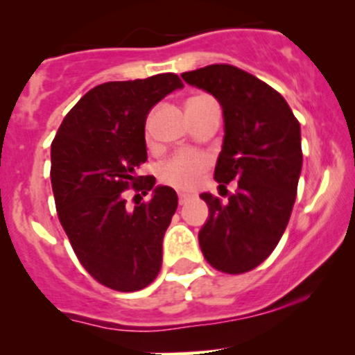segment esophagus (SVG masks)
I'll return each mask as SVG.
<instances>
[{
    "label": "esophagus",
    "mask_w": 355,
    "mask_h": 355,
    "mask_svg": "<svg viewBox=\"0 0 355 355\" xmlns=\"http://www.w3.org/2000/svg\"><path fill=\"white\" fill-rule=\"evenodd\" d=\"M178 198H179V205H186V202L189 201L191 199V194H186V193H179L178 194Z\"/></svg>",
    "instance_id": "34e87169"
}]
</instances>
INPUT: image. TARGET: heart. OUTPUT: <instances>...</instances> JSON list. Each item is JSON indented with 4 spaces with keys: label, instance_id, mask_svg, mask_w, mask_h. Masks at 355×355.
<instances>
[{
    "label": "heart",
    "instance_id": "b5f03b06",
    "mask_svg": "<svg viewBox=\"0 0 355 355\" xmlns=\"http://www.w3.org/2000/svg\"><path fill=\"white\" fill-rule=\"evenodd\" d=\"M206 98V95L201 97H193L191 101H199ZM146 137H149V124L146 125ZM209 157L196 150H181L174 154L159 167V179L167 186H173L176 189H193L198 184L201 174L208 169Z\"/></svg>",
    "mask_w": 355,
    "mask_h": 355
}]
</instances>
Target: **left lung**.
<instances>
[{"mask_svg":"<svg viewBox=\"0 0 355 355\" xmlns=\"http://www.w3.org/2000/svg\"><path fill=\"white\" fill-rule=\"evenodd\" d=\"M182 78L221 103L225 141L214 179L220 189L238 184L228 202L199 196L209 208L199 246L218 272L246 273L270 257L288 225L302 171L300 124L277 90L238 67L214 63Z\"/></svg>","mask_w":355,"mask_h":355,"instance_id":"8db88e82","label":"left lung"}]
</instances>
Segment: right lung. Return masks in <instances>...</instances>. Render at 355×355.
Returning <instances> with one entry per match:
<instances>
[{"instance_id":"right-lung-1","label":"right lung","mask_w":355,"mask_h":355,"mask_svg":"<svg viewBox=\"0 0 355 355\" xmlns=\"http://www.w3.org/2000/svg\"><path fill=\"white\" fill-rule=\"evenodd\" d=\"M181 87L176 73L94 87L65 115L51 142L58 220L83 268L117 292L142 290L161 270L162 238L178 194L167 186L154 188L156 178L137 176V169L147 161V114ZM129 187L155 194L129 210Z\"/></svg>"}]
</instances>
